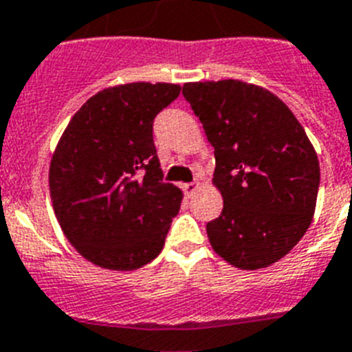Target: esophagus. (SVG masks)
I'll list each match as a JSON object with an SVG mask.
<instances>
[{"label": "esophagus", "instance_id": "esophagus-1", "mask_svg": "<svg viewBox=\"0 0 352 352\" xmlns=\"http://www.w3.org/2000/svg\"><path fill=\"white\" fill-rule=\"evenodd\" d=\"M197 187H199V185H197L196 182H192V183H185V185H183V192L187 194V196H192V194L196 192V190H197Z\"/></svg>", "mask_w": 352, "mask_h": 352}]
</instances>
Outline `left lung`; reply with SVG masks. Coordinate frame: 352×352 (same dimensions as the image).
Here are the masks:
<instances>
[{
  "label": "left lung",
  "instance_id": "1",
  "mask_svg": "<svg viewBox=\"0 0 352 352\" xmlns=\"http://www.w3.org/2000/svg\"><path fill=\"white\" fill-rule=\"evenodd\" d=\"M183 97L214 147L221 216L212 248L243 270L264 268L297 245L315 212L320 167L289 107L241 80L183 84Z\"/></svg>",
  "mask_w": 352,
  "mask_h": 352
}]
</instances>
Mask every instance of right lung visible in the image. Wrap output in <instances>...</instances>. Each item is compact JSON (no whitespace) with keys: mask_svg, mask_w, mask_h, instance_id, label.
I'll return each instance as SVG.
<instances>
[{"mask_svg":"<svg viewBox=\"0 0 352 352\" xmlns=\"http://www.w3.org/2000/svg\"><path fill=\"white\" fill-rule=\"evenodd\" d=\"M182 86L102 89L74 115L50 164L55 216L77 252L107 270H136L162 252L182 190L164 182L153 124Z\"/></svg>","mask_w":352,"mask_h":352,"instance_id":"add662e5","label":"right lung"}]
</instances>
